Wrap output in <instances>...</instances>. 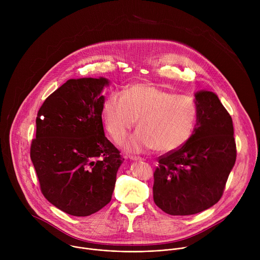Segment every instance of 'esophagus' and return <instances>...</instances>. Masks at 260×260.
Returning <instances> with one entry per match:
<instances>
[{
    "instance_id": "1",
    "label": "esophagus",
    "mask_w": 260,
    "mask_h": 260,
    "mask_svg": "<svg viewBox=\"0 0 260 260\" xmlns=\"http://www.w3.org/2000/svg\"><path fill=\"white\" fill-rule=\"evenodd\" d=\"M129 159L131 160H143V158L139 157V156H129Z\"/></svg>"
}]
</instances>
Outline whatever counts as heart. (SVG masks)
I'll use <instances>...</instances> for the list:
<instances>
[{
  "mask_svg": "<svg viewBox=\"0 0 260 260\" xmlns=\"http://www.w3.org/2000/svg\"><path fill=\"white\" fill-rule=\"evenodd\" d=\"M196 101L175 94L152 83H137L121 93H110L103 105L105 129L116 143L135 126L137 132L125 139L122 147L128 152L153 149L167 153L186 143L197 123Z\"/></svg>",
  "mask_w": 260,
  "mask_h": 260,
  "instance_id": "1",
  "label": "heart"
}]
</instances>
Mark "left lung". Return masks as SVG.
I'll use <instances>...</instances> for the list:
<instances>
[{"instance_id":"8db88e82","label":"left lung","mask_w":260,"mask_h":260,"mask_svg":"<svg viewBox=\"0 0 260 260\" xmlns=\"http://www.w3.org/2000/svg\"><path fill=\"white\" fill-rule=\"evenodd\" d=\"M198 117L190 139L158 157L153 200L170 215H192L214 206L223 194L237 158L233 119L218 96L196 94Z\"/></svg>"}]
</instances>
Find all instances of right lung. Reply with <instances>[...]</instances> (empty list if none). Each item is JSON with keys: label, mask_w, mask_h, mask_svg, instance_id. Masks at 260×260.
Returning <instances> with one entry per match:
<instances>
[{"label": "right lung", "mask_w": 260, "mask_h": 260, "mask_svg": "<svg viewBox=\"0 0 260 260\" xmlns=\"http://www.w3.org/2000/svg\"><path fill=\"white\" fill-rule=\"evenodd\" d=\"M108 85L103 77L70 79L37 115L30 159L41 191L73 216H89L110 203L124 160L104 133L101 93Z\"/></svg>", "instance_id": "1"}]
</instances>
